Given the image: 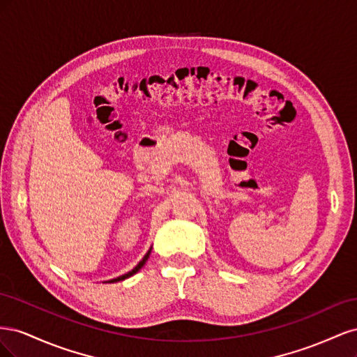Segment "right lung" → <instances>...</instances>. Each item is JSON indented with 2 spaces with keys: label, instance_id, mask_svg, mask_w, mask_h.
<instances>
[{
  "label": "right lung",
  "instance_id": "add662e5",
  "mask_svg": "<svg viewBox=\"0 0 357 357\" xmlns=\"http://www.w3.org/2000/svg\"><path fill=\"white\" fill-rule=\"evenodd\" d=\"M150 253H152V247L149 248V252L144 255V257L142 259V261H139L138 264H137V266L134 268V269H131V271L129 273H126V274H123V275H121V277H116V278H112V280H109V283H116V282H122V280H125V278H128V277H131V275H134V274H137L139 269H142L143 266H144V264L147 262V259H149V256H150ZM107 283V282H105Z\"/></svg>",
  "mask_w": 357,
  "mask_h": 357
}]
</instances>
